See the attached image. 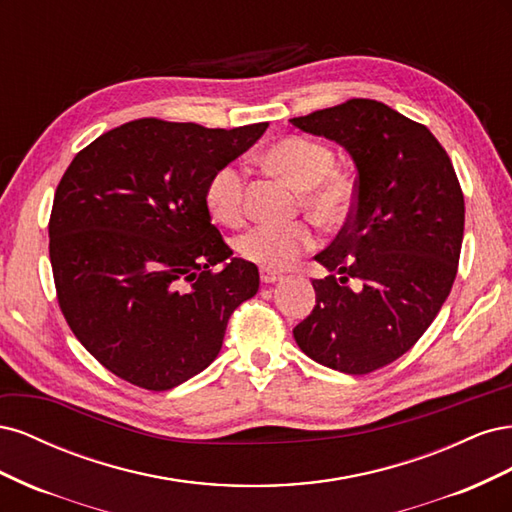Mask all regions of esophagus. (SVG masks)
<instances>
[{
	"instance_id": "1",
	"label": "esophagus",
	"mask_w": 512,
	"mask_h": 512,
	"mask_svg": "<svg viewBox=\"0 0 512 512\" xmlns=\"http://www.w3.org/2000/svg\"><path fill=\"white\" fill-rule=\"evenodd\" d=\"M282 273H277V271H271V269H260V280H262V284H275V282H280L282 280Z\"/></svg>"
}]
</instances>
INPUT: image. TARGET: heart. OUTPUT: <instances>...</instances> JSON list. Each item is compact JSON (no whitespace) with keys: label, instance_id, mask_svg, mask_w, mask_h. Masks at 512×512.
I'll return each mask as SVG.
<instances>
[{"label":"heart","instance_id":"1","mask_svg":"<svg viewBox=\"0 0 512 512\" xmlns=\"http://www.w3.org/2000/svg\"><path fill=\"white\" fill-rule=\"evenodd\" d=\"M258 160L299 190V207L318 226L337 230L348 224L354 211L356 181L348 170L335 166L331 147L314 138L288 134L271 143ZM205 203L218 222L226 226L243 222L245 173L239 164L228 162L213 170L205 183ZM314 245V228L307 222L258 224L237 239V252L262 269H286Z\"/></svg>","mask_w":512,"mask_h":512}]
</instances>
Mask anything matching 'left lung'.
<instances>
[{
  "label": "left lung",
  "mask_w": 512,
  "mask_h": 512,
  "mask_svg": "<svg viewBox=\"0 0 512 512\" xmlns=\"http://www.w3.org/2000/svg\"><path fill=\"white\" fill-rule=\"evenodd\" d=\"M344 145L356 164L348 224L316 260V307L294 327L314 361L363 376L406 354L453 288L466 205L451 158L423 123L352 98L290 119Z\"/></svg>",
  "instance_id": "left-lung-1"
}]
</instances>
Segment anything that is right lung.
Instances as JSON below:
<instances>
[{"instance_id":"right-lung-1","label":"right lung","mask_w":512,"mask_h":512,"mask_svg":"<svg viewBox=\"0 0 512 512\" xmlns=\"http://www.w3.org/2000/svg\"><path fill=\"white\" fill-rule=\"evenodd\" d=\"M267 126L134 119L66 168L49 220L57 303L76 339L117 378L168 391L200 374L218 356L232 312L258 292L254 262L230 258L211 224L205 183Z\"/></svg>"}]
</instances>
